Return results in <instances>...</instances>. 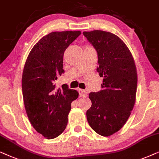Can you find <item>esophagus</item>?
<instances>
[{
  "instance_id": "1",
  "label": "esophagus",
  "mask_w": 159,
  "mask_h": 159,
  "mask_svg": "<svg viewBox=\"0 0 159 159\" xmlns=\"http://www.w3.org/2000/svg\"><path fill=\"white\" fill-rule=\"evenodd\" d=\"M78 92H79V95L81 97H86L87 96V91L85 89H78Z\"/></svg>"
}]
</instances>
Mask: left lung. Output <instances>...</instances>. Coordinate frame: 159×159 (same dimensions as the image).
<instances>
[{"instance_id":"left-lung-1","label":"left lung","mask_w":159,"mask_h":159,"mask_svg":"<svg viewBox=\"0 0 159 159\" xmlns=\"http://www.w3.org/2000/svg\"><path fill=\"white\" fill-rule=\"evenodd\" d=\"M98 55L97 70L103 77L102 90L91 92L86 111L94 132L108 137L119 131L129 117L136 100L137 74L134 58L124 42L110 32H84Z\"/></svg>"}]
</instances>
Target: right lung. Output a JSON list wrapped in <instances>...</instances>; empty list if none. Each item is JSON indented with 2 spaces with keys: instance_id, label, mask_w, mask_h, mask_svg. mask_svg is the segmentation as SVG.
<instances>
[{
  "instance_id": "right-lung-1",
  "label": "right lung",
  "mask_w": 159,
  "mask_h": 159,
  "mask_svg": "<svg viewBox=\"0 0 159 159\" xmlns=\"http://www.w3.org/2000/svg\"><path fill=\"white\" fill-rule=\"evenodd\" d=\"M81 31L52 32L39 40L25 62L22 78L23 99L33 128L47 139L66 128L71 102L78 92L66 84L57 89L56 80L64 73L63 56Z\"/></svg>"
}]
</instances>
